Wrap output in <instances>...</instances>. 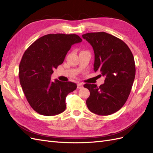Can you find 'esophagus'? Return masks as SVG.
I'll return each mask as SVG.
<instances>
[{
  "instance_id": "obj_1",
  "label": "esophagus",
  "mask_w": 153,
  "mask_h": 153,
  "mask_svg": "<svg viewBox=\"0 0 153 153\" xmlns=\"http://www.w3.org/2000/svg\"><path fill=\"white\" fill-rule=\"evenodd\" d=\"M83 87H84V85H83L82 83H78V84H77V88L78 89H82Z\"/></svg>"
}]
</instances>
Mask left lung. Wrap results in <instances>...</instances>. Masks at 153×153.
I'll return each instance as SVG.
<instances>
[{
  "label": "left lung",
  "instance_id": "8db88e82",
  "mask_svg": "<svg viewBox=\"0 0 153 153\" xmlns=\"http://www.w3.org/2000/svg\"><path fill=\"white\" fill-rule=\"evenodd\" d=\"M82 38L94 50V71L105 77L100 87L84 85L90 91L87 108L97 115L112 114L123 107L131 92L135 76L133 55L124 41L106 32H90Z\"/></svg>",
  "mask_w": 153,
  "mask_h": 153
}]
</instances>
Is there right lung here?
<instances>
[{"label":"right lung","mask_w":153,"mask_h":153,"mask_svg":"<svg viewBox=\"0 0 153 153\" xmlns=\"http://www.w3.org/2000/svg\"><path fill=\"white\" fill-rule=\"evenodd\" d=\"M82 41L76 34H47L34 41L23 55L19 66L20 84L36 112L52 116L65 110L66 96L76 89V84L52 82L51 75L62 64L71 46Z\"/></svg>","instance_id":"obj_1"}]
</instances>
